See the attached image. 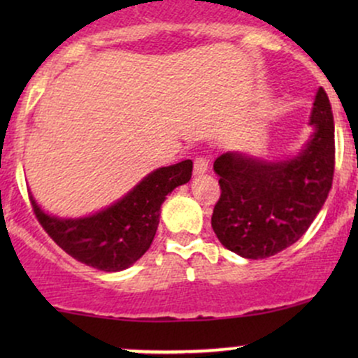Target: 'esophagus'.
I'll return each instance as SVG.
<instances>
[{
  "mask_svg": "<svg viewBox=\"0 0 358 358\" xmlns=\"http://www.w3.org/2000/svg\"><path fill=\"white\" fill-rule=\"evenodd\" d=\"M208 170V162L205 158H196L193 163V173L195 175H203Z\"/></svg>",
  "mask_w": 358,
  "mask_h": 358,
  "instance_id": "1",
  "label": "esophagus"
}]
</instances>
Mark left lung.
<instances>
[{
  "instance_id": "8db88e82",
  "label": "left lung",
  "mask_w": 358,
  "mask_h": 358,
  "mask_svg": "<svg viewBox=\"0 0 358 358\" xmlns=\"http://www.w3.org/2000/svg\"><path fill=\"white\" fill-rule=\"evenodd\" d=\"M311 134L298 153L264 158L227 151L213 163L220 199L212 227L224 248L245 259H266L308 231L331 188L335 126L327 92L318 87Z\"/></svg>"
}]
</instances>
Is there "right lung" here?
Instances as JSON below:
<instances>
[{
    "label": "right lung",
    "instance_id": "right-lung-1",
    "mask_svg": "<svg viewBox=\"0 0 358 358\" xmlns=\"http://www.w3.org/2000/svg\"><path fill=\"white\" fill-rule=\"evenodd\" d=\"M192 170V159L158 168L114 203L82 217L52 215L31 193L30 199L36 219L65 252L90 268L117 273L150 249L162 203L176 187L190 182Z\"/></svg>",
    "mask_w": 358,
    "mask_h": 358
}]
</instances>
